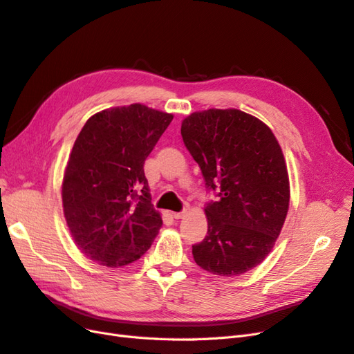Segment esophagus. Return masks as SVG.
Masks as SVG:
<instances>
[{
  "label": "esophagus",
  "instance_id": "1",
  "mask_svg": "<svg viewBox=\"0 0 354 354\" xmlns=\"http://www.w3.org/2000/svg\"><path fill=\"white\" fill-rule=\"evenodd\" d=\"M187 214V211H181V212H173V217L176 218V220H180V218H183Z\"/></svg>",
  "mask_w": 354,
  "mask_h": 354
}]
</instances>
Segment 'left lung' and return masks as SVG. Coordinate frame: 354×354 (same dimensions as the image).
Instances as JSON below:
<instances>
[{"instance_id": "1", "label": "left lung", "mask_w": 354, "mask_h": 354, "mask_svg": "<svg viewBox=\"0 0 354 354\" xmlns=\"http://www.w3.org/2000/svg\"><path fill=\"white\" fill-rule=\"evenodd\" d=\"M181 136L220 199L203 208L207 236L192 246L195 263L212 274L239 276L273 250L289 208V176L274 134L239 109H207L181 122Z\"/></svg>"}]
</instances>
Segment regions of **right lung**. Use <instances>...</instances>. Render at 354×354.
<instances>
[{"label": "right lung", "instance_id": "obj_1", "mask_svg": "<svg viewBox=\"0 0 354 354\" xmlns=\"http://www.w3.org/2000/svg\"><path fill=\"white\" fill-rule=\"evenodd\" d=\"M174 115L142 103L94 113L73 143L62 181L73 242L109 269L137 261L162 226L143 164Z\"/></svg>", "mask_w": 354, "mask_h": 354}]
</instances>
